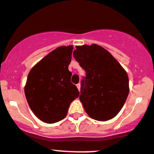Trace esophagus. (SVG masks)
<instances>
[{"label": "esophagus", "mask_w": 154, "mask_h": 154, "mask_svg": "<svg viewBox=\"0 0 154 154\" xmlns=\"http://www.w3.org/2000/svg\"><path fill=\"white\" fill-rule=\"evenodd\" d=\"M77 88H78V90L80 91V83L77 84Z\"/></svg>", "instance_id": "esophagus-1"}]
</instances>
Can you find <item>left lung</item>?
<instances>
[{
    "label": "left lung",
    "mask_w": 154,
    "mask_h": 154,
    "mask_svg": "<svg viewBox=\"0 0 154 154\" xmlns=\"http://www.w3.org/2000/svg\"><path fill=\"white\" fill-rule=\"evenodd\" d=\"M74 59L86 72L80 100L91 118L107 121L116 116L129 93L128 74L110 52L97 44L77 46Z\"/></svg>",
    "instance_id": "8db88e82"
}]
</instances>
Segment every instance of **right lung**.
Instances as JSON below:
<instances>
[{"label":"right lung","mask_w":154,"mask_h":154,"mask_svg":"<svg viewBox=\"0 0 154 154\" xmlns=\"http://www.w3.org/2000/svg\"><path fill=\"white\" fill-rule=\"evenodd\" d=\"M73 46H60L48 54L29 73L24 92L35 115L51 124L63 119L71 103L80 95L71 82Z\"/></svg>","instance_id":"1"}]
</instances>
